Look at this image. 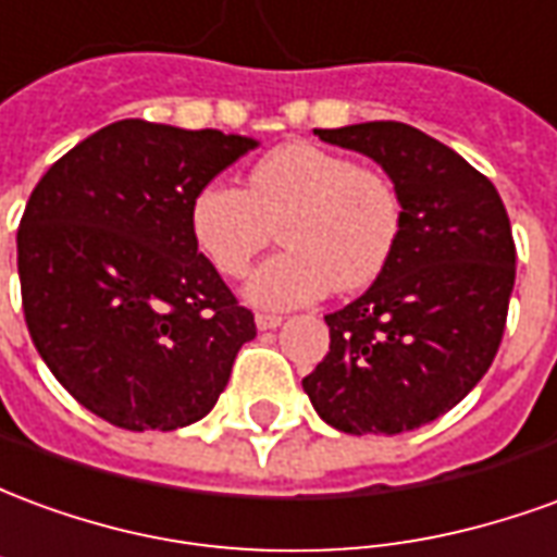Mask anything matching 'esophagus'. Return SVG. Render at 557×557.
I'll return each instance as SVG.
<instances>
[{
	"instance_id": "34e87169",
	"label": "esophagus",
	"mask_w": 557,
	"mask_h": 557,
	"mask_svg": "<svg viewBox=\"0 0 557 557\" xmlns=\"http://www.w3.org/2000/svg\"><path fill=\"white\" fill-rule=\"evenodd\" d=\"M280 325H283V315H271V313L256 315V327H259V331H274V327Z\"/></svg>"
}]
</instances>
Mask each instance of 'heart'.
I'll use <instances>...</instances> for the list:
<instances>
[{
    "label": "heart",
    "mask_w": 557,
    "mask_h": 557,
    "mask_svg": "<svg viewBox=\"0 0 557 557\" xmlns=\"http://www.w3.org/2000/svg\"><path fill=\"white\" fill-rule=\"evenodd\" d=\"M190 235L223 277H242L283 220L286 253L244 283L262 310H292L327 289H361L394 253L403 206L394 184L315 143H283L256 160L247 184L208 182L190 199Z\"/></svg>",
    "instance_id": "b5f03b06"
}]
</instances>
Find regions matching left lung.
Instances as JSON below:
<instances>
[{
    "instance_id": "8db88e82",
    "label": "left lung",
    "mask_w": 557,
    "mask_h": 557,
    "mask_svg": "<svg viewBox=\"0 0 557 557\" xmlns=\"http://www.w3.org/2000/svg\"><path fill=\"white\" fill-rule=\"evenodd\" d=\"M375 160L403 206L394 253L358 301L327 313L331 351L301 385L349 435H397L442 418L502 346L516 280L510 218L466 158L403 122L313 131Z\"/></svg>"
}]
</instances>
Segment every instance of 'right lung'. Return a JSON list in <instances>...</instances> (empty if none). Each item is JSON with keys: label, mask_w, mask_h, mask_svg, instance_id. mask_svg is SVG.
Masks as SVG:
<instances>
[{"label": "right lung", "mask_w": 557, "mask_h": 557, "mask_svg": "<svg viewBox=\"0 0 557 557\" xmlns=\"http://www.w3.org/2000/svg\"><path fill=\"white\" fill-rule=\"evenodd\" d=\"M253 137L143 119L101 127L47 170L17 230L32 343L79 406L122 430L202 420L256 337L190 235V199Z\"/></svg>", "instance_id": "right-lung-1"}]
</instances>
